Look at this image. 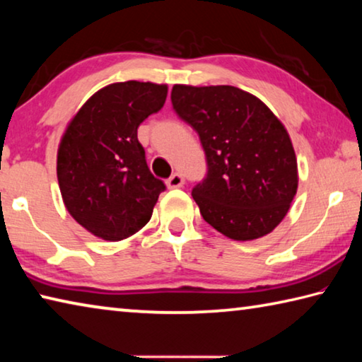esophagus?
<instances>
[{
    "instance_id": "34e87169",
    "label": "esophagus",
    "mask_w": 362,
    "mask_h": 362,
    "mask_svg": "<svg viewBox=\"0 0 362 362\" xmlns=\"http://www.w3.org/2000/svg\"><path fill=\"white\" fill-rule=\"evenodd\" d=\"M166 185H168V188H180V187H183V177L180 174L170 175L166 182Z\"/></svg>"
}]
</instances>
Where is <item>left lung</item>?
Masks as SVG:
<instances>
[{
  "label": "left lung",
  "instance_id": "obj_1",
  "mask_svg": "<svg viewBox=\"0 0 362 362\" xmlns=\"http://www.w3.org/2000/svg\"><path fill=\"white\" fill-rule=\"evenodd\" d=\"M170 99L206 151L207 177L192 192L203 218L235 241L272 233L298 187L283 122L259 97L235 86L174 84Z\"/></svg>",
  "mask_w": 362,
  "mask_h": 362
}]
</instances>
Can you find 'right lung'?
Here are the masks:
<instances>
[{"label": "right lung", "instance_id": "right-lung-1", "mask_svg": "<svg viewBox=\"0 0 362 362\" xmlns=\"http://www.w3.org/2000/svg\"><path fill=\"white\" fill-rule=\"evenodd\" d=\"M168 84L113 83L90 95L66 124L57 180L70 216L105 241L148 223L164 183L150 173L137 127L161 110Z\"/></svg>", "mask_w": 362, "mask_h": 362}]
</instances>
